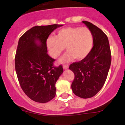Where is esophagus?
<instances>
[{
  "label": "esophagus",
  "mask_w": 125,
  "mask_h": 125,
  "mask_svg": "<svg viewBox=\"0 0 125 125\" xmlns=\"http://www.w3.org/2000/svg\"><path fill=\"white\" fill-rule=\"evenodd\" d=\"M69 67L68 65H63V68L64 69V70H67V69H68Z\"/></svg>",
  "instance_id": "1"
}]
</instances>
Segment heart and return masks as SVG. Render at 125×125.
Masks as SVG:
<instances>
[{"label": "heart", "instance_id": "obj_1", "mask_svg": "<svg viewBox=\"0 0 125 125\" xmlns=\"http://www.w3.org/2000/svg\"><path fill=\"white\" fill-rule=\"evenodd\" d=\"M94 42L93 34L88 28L68 27L60 30L55 37H48L46 46L53 58H58L66 47L68 52L60 60V62L64 63L75 58L85 59L92 50Z\"/></svg>", "mask_w": 125, "mask_h": 125}]
</instances>
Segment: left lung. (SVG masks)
I'll return each mask as SVG.
<instances>
[{"instance_id": "obj_1", "label": "left lung", "mask_w": 125, "mask_h": 125, "mask_svg": "<svg viewBox=\"0 0 125 125\" xmlns=\"http://www.w3.org/2000/svg\"><path fill=\"white\" fill-rule=\"evenodd\" d=\"M83 23L93 34V48L87 58L73 63L69 68L75 75L73 92L86 99L95 96L103 87L111 66V52L108 37L103 31L90 22Z\"/></svg>"}]
</instances>
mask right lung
I'll use <instances>...</instances> for the list:
<instances>
[{"mask_svg":"<svg viewBox=\"0 0 125 125\" xmlns=\"http://www.w3.org/2000/svg\"><path fill=\"white\" fill-rule=\"evenodd\" d=\"M61 24L34 26L19 39L15 69L21 89L35 102L46 103L55 96V85L63 73L62 65L54 67L55 60L47 54L46 40Z\"/></svg>","mask_w":125,"mask_h":125,"instance_id":"right-lung-1","label":"right lung"}]
</instances>
